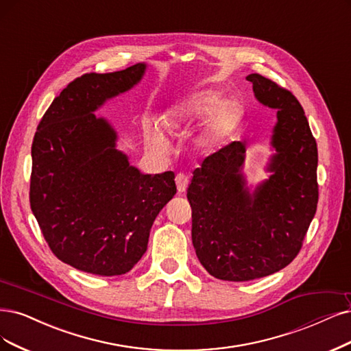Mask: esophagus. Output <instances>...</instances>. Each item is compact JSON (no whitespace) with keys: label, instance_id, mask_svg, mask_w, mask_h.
I'll return each instance as SVG.
<instances>
[{"label":"esophagus","instance_id":"34e87169","mask_svg":"<svg viewBox=\"0 0 351 351\" xmlns=\"http://www.w3.org/2000/svg\"><path fill=\"white\" fill-rule=\"evenodd\" d=\"M175 180H176V188H178V192H179V193L185 192V191H186V188H188V184H189V178H188L186 175H184V173H178Z\"/></svg>","mask_w":351,"mask_h":351}]
</instances>
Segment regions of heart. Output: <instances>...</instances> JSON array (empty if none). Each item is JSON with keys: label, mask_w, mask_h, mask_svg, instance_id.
Returning <instances> with one entry per match:
<instances>
[{"label": "heart", "mask_w": 351, "mask_h": 351, "mask_svg": "<svg viewBox=\"0 0 351 351\" xmlns=\"http://www.w3.org/2000/svg\"><path fill=\"white\" fill-rule=\"evenodd\" d=\"M240 117L241 107L236 99L221 98V94L215 89H202L169 108L165 115V124L171 128H179L206 119L199 143L202 146H214L237 127ZM149 138L156 147H167V138L158 124L149 125Z\"/></svg>", "instance_id": "b5f03b06"}]
</instances>
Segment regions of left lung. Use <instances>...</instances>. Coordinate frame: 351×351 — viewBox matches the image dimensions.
I'll return each instance as SVG.
<instances>
[{
	"instance_id": "obj_1",
	"label": "left lung",
	"mask_w": 351,
	"mask_h": 351,
	"mask_svg": "<svg viewBox=\"0 0 351 351\" xmlns=\"http://www.w3.org/2000/svg\"><path fill=\"white\" fill-rule=\"evenodd\" d=\"M256 99L276 110L267 179L247 185L244 141L208 156L188 186L192 243L201 265L221 280L244 282L288 266L302 247L318 204L315 138L292 93L250 73Z\"/></svg>"
}]
</instances>
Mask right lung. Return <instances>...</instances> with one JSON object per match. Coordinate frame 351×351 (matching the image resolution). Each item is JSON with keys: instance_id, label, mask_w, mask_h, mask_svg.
<instances>
[{"instance_id": "1", "label": "right lung", "mask_w": 351, "mask_h": 351, "mask_svg": "<svg viewBox=\"0 0 351 351\" xmlns=\"http://www.w3.org/2000/svg\"><path fill=\"white\" fill-rule=\"evenodd\" d=\"M146 63L76 77L50 104L32 146L30 205L50 250L72 267L124 275L147 250L154 218L176 193L175 173H141L95 111L134 88Z\"/></svg>"}]
</instances>
